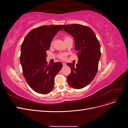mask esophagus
Masks as SVG:
<instances>
[{"instance_id":"obj_1","label":"esophagus","mask_w":128,"mask_h":128,"mask_svg":"<svg viewBox=\"0 0 128 128\" xmlns=\"http://www.w3.org/2000/svg\"><path fill=\"white\" fill-rule=\"evenodd\" d=\"M62 64H63V66H65L66 65V64L65 63H62Z\"/></svg>"}]
</instances>
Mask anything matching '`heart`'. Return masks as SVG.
<instances>
[{
	"mask_svg": "<svg viewBox=\"0 0 128 128\" xmlns=\"http://www.w3.org/2000/svg\"><path fill=\"white\" fill-rule=\"evenodd\" d=\"M70 38H72L70 36H65L64 37V42L67 41V40H68L69 39H70ZM52 43H53V41L51 42V44H52ZM66 56H67L66 54H65V53H61V54H60L59 55V56H58V57H59V58L60 59L64 60L66 59Z\"/></svg>",
	"mask_w": 128,
	"mask_h": 128,
	"instance_id": "heart-1",
	"label": "heart"
}]
</instances>
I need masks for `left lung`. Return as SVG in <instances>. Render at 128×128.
<instances>
[{
  "label": "left lung",
  "mask_w": 128,
  "mask_h": 128,
  "mask_svg": "<svg viewBox=\"0 0 128 128\" xmlns=\"http://www.w3.org/2000/svg\"><path fill=\"white\" fill-rule=\"evenodd\" d=\"M62 29L73 36L78 63H68L71 72L67 77L69 85L80 89L90 84L94 79L98 69L101 56L100 45L94 32L90 27L78 24L61 25Z\"/></svg>",
  "instance_id": "1"
}]
</instances>
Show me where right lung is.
<instances>
[{
  "instance_id": "add662e5",
  "label": "right lung",
  "mask_w": 128,
  "mask_h": 128,
  "mask_svg": "<svg viewBox=\"0 0 128 128\" xmlns=\"http://www.w3.org/2000/svg\"><path fill=\"white\" fill-rule=\"evenodd\" d=\"M59 30V25L42 26L26 34L21 48L20 62L26 82L34 91L46 94L52 90L54 78L62 64L60 62L48 64L46 51L53 38Z\"/></svg>"
}]
</instances>
